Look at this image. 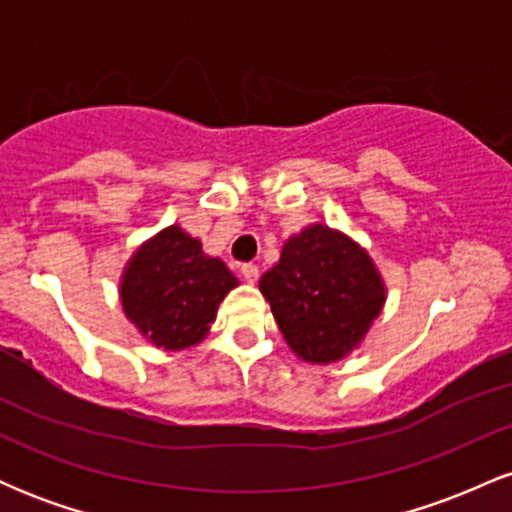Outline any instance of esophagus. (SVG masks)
Wrapping results in <instances>:
<instances>
[{
	"label": "esophagus",
	"mask_w": 512,
	"mask_h": 512,
	"mask_svg": "<svg viewBox=\"0 0 512 512\" xmlns=\"http://www.w3.org/2000/svg\"><path fill=\"white\" fill-rule=\"evenodd\" d=\"M240 274H243V279L248 281V284H255L257 276H260V269H257V264L248 262V264H243V267H240Z\"/></svg>",
	"instance_id": "1"
}]
</instances>
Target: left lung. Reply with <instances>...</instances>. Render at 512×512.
I'll use <instances>...</instances> for the list:
<instances>
[{
  "label": "left lung",
  "instance_id": "1",
  "mask_svg": "<svg viewBox=\"0 0 512 512\" xmlns=\"http://www.w3.org/2000/svg\"><path fill=\"white\" fill-rule=\"evenodd\" d=\"M260 291L289 349L313 366L356 351L387 301L385 279L368 250L320 221L284 240Z\"/></svg>",
  "mask_w": 512,
  "mask_h": 512
}]
</instances>
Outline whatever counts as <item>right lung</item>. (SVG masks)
I'll list each match as a JSON object with an SVG mask.
<instances>
[{
    "instance_id": "add662e5",
    "label": "right lung",
    "mask_w": 512,
    "mask_h": 512,
    "mask_svg": "<svg viewBox=\"0 0 512 512\" xmlns=\"http://www.w3.org/2000/svg\"><path fill=\"white\" fill-rule=\"evenodd\" d=\"M240 281L185 228H161L132 252L120 274L122 313L163 351L197 346L214 325L219 303Z\"/></svg>"
}]
</instances>
